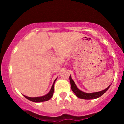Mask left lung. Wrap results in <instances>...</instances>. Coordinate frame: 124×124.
Returning a JSON list of instances; mask_svg holds the SVG:
<instances>
[{
    "instance_id": "left-lung-1",
    "label": "left lung",
    "mask_w": 124,
    "mask_h": 124,
    "mask_svg": "<svg viewBox=\"0 0 124 124\" xmlns=\"http://www.w3.org/2000/svg\"><path fill=\"white\" fill-rule=\"evenodd\" d=\"M69 80H70V82L71 89H72V91L73 92V93L76 95V96L80 98V99H82L90 100V99H94L99 98L106 93L107 91V90L109 89V87L111 86V85H109L107 89H106L105 90H103L102 91H100V92H95V93H87L80 90L77 87L76 85H75V82H74V81L72 79V78H71L70 75V76H69Z\"/></svg>"
}]
</instances>
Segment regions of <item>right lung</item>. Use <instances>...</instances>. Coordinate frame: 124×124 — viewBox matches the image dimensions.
I'll return each mask as SVG.
<instances>
[{
  "label": "right lung",
  "instance_id": "1",
  "mask_svg": "<svg viewBox=\"0 0 124 124\" xmlns=\"http://www.w3.org/2000/svg\"><path fill=\"white\" fill-rule=\"evenodd\" d=\"M56 80V79H55V81L54 82V83L53 85H52V87H51V90L49 91V92L47 94L42 97H29L25 96L24 95V96L26 99H27L28 100H30L32 102H35V103H39V102L46 101L49 100L52 97V96H53V93L54 92V84H55V82Z\"/></svg>",
  "mask_w": 124,
  "mask_h": 124
}]
</instances>
